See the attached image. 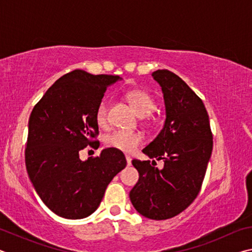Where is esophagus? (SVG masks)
<instances>
[{"instance_id": "obj_1", "label": "esophagus", "mask_w": 252, "mask_h": 252, "mask_svg": "<svg viewBox=\"0 0 252 252\" xmlns=\"http://www.w3.org/2000/svg\"><path fill=\"white\" fill-rule=\"evenodd\" d=\"M126 164L127 165H131V157L130 156H126Z\"/></svg>"}]
</instances>
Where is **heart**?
Here are the masks:
<instances>
[{"label": "heart", "instance_id": "1", "mask_svg": "<svg viewBox=\"0 0 252 252\" xmlns=\"http://www.w3.org/2000/svg\"><path fill=\"white\" fill-rule=\"evenodd\" d=\"M126 97L139 117L149 116L155 111L157 106L156 101L150 93L141 90V89L129 91L126 94ZM95 121L100 127H104L108 125V101L106 99H102L97 104ZM142 141L143 136L141 133L126 131H114L105 139L106 146L126 153L134 151Z\"/></svg>", "mask_w": 252, "mask_h": 252}]
</instances>
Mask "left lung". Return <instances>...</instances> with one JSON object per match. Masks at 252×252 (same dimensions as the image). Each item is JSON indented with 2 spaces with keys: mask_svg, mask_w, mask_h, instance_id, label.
Masks as SVG:
<instances>
[{
  "mask_svg": "<svg viewBox=\"0 0 252 252\" xmlns=\"http://www.w3.org/2000/svg\"><path fill=\"white\" fill-rule=\"evenodd\" d=\"M152 76L163 93L165 121L142 152L150 159L163 160L164 165L158 169L155 160H132L139 180L130 191V200L146 218L165 220L197 198L213 142L206 106L189 85L169 70H157Z\"/></svg>",
  "mask_w": 252,
  "mask_h": 252,
  "instance_id": "1",
  "label": "left lung"
}]
</instances>
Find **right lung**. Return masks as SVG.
I'll list each match as a JSON object with an SVG mask.
<instances>
[{
    "instance_id": "add662e5",
    "label": "right lung",
    "mask_w": 252,
    "mask_h": 252,
    "mask_svg": "<svg viewBox=\"0 0 252 252\" xmlns=\"http://www.w3.org/2000/svg\"><path fill=\"white\" fill-rule=\"evenodd\" d=\"M119 80V75L72 71L55 81L30 116L29 178L45 206L62 218L92 215L111 180L126 168L125 155L113 148L85 161L79 157L82 149L96 142L92 139L99 134L97 104L106 88Z\"/></svg>"
}]
</instances>
